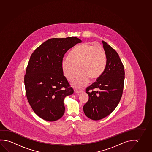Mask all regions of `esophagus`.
Returning <instances> with one entry per match:
<instances>
[{"label": "esophagus", "instance_id": "34e87169", "mask_svg": "<svg viewBox=\"0 0 152 152\" xmlns=\"http://www.w3.org/2000/svg\"><path fill=\"white\" fill-rule=\"evenodd\" d=\"M75 94H80L82 92V91L79 90L75 89Z\"/></svg>", "mask_w": 152, "mask_h": 152}]
</instances>
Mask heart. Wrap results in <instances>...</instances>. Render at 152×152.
<instances>
[{
	"label": "heart",
	"instance_id": "heart-1",
	"mask_svg": "<svg viewBox=\"0 0 152 152\" xmlns=\"http://www.w3.org/2000/svg\"><path fill=\"white\" fill-rule=\"evenodd\" d=\"M106 64V56L101 47L83 44L73 49L69 57L64 58L62 68L64 75L69 80L75 77L77 68L79 73L71 84L75 87H82L89 79H98L103 72Z\"/></svg>",
	"mask_w": 152,
	"mask_h": 152
}]
</instances>
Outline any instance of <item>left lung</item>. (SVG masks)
<instances>
[{
	"label": "left lung",
	"instance_id": "left-lung-1",
	"mask_svg": "<svg viewBox=\"0 0 152 152\" xmlns=\"http://www.w3.org/2000/svg\"><path fill=\"white\" fill-rule=\"evenodd\" d=\"M106 54V65L96 82L88 87L89 100L83 107L87 117L98 121L110 115L116 108L123 94L125 71L118 53L102 41Z\"/></svg>",
	"mask_w": 152,
	"mask_h": 152
}]
</instances>
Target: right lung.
<instances>
[{"instance_id":"right-lung-1","label":"right lung","mask_w":152,"mask_h":152,"mask_svg":"<svg viewBox=\"0 0 152 152\" xmlns=\"http://www.w3.org/2000/svg\"><path fill=\"white\" fill-rule=\"evenodd\" d=\"M81 42L75 37L49 39L31 54L24 77L27 98L44 120L57 121L64 113V99L74 91L63 75L62 61L69 49Z\"/></svg>"}]
</instances>
